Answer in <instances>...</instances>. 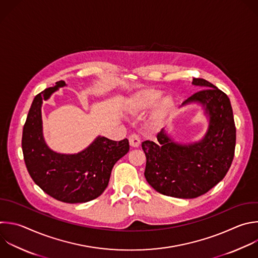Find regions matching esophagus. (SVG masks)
I'll return each instance as SVG.
<instances>
[{"label": "esophagus", "instance_id": "1", "mask_svg": "<svg viewBox=\"0 0 258 258\" xmlns=\"http://www.w3.org/2000/svg\"><path fill=\"white\" fill-rule=\"evenodd\" d=\"M130 145L132 148H139L141 145V140L137 135H132L128 137Z\"/></svg>", "mask_w": 258, "mask_h": 258}]
</instances>
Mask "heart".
Returning a JSON list of instances; mask_svg holds the SVG:
<instances>
[{
	"label": "heart",
	"instance_id": "1",
	"mask_svg": "<svg viewBox=\"0 0 258 258\" xmlns=\"http://www.w3.org/2000/svg\"><path fill=\"white\" fill-rule=\"evenodd\" d=\"M176 106L171 94L161 95L159 90L145 88L135 92L126 101L125 108L131 114H141L153 107L150 115V123L155 127L164 125Z\"/></svg>",
	"mask_w": 258,
	"mask_h": 258
}]
</instances>
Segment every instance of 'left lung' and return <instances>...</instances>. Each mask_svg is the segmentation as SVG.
I'll return each instance as SVG.
<instances>
[{
	"instance_id": "8db88e82",
	"label": "left lung",
	"mask_w": 258,
	"mask_h": 258,
	"mask_svg": "<svg viewBox=\"0 0 258 258\" xmlns=\"http://www.w3.org/2000/svg\"><path fill=\"white\" fill-rule=\"evenodd\" d=\"M192 85L203 90L181 106L202 105L209 121L205 136L198 142L182 144L162 128L157 143L145 141L142 144L147 158L145 177L148 183L164 196L178 199L198 198L217 185L232 164L236 144L229 97L205 79L194 78Z\"/></svg>"
}]
</instances>
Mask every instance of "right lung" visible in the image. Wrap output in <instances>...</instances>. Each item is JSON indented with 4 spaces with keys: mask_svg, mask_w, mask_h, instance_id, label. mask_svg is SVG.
<instances>
[{
    "mask_svg": "<svg viewBox=\"0 0 258 258\" xmlns=\"http://www.w3.org/2000/svg\"><path fill=\"white\" fill-rule=\"evenodd\" d=\"M64 81L37 94L29 109L22 135V151L33 181L51 198L68 203H87L108 185L114 164L130 150L128 140L116 142L98 136L77 154H60L45 143L42 131L43 100L64 87Z\"/></svg>",
    "mask_w": 258,
    "mask_h": 258,
    "instance_id": "obj_1",
    "label": "right lung"
}]
</instances>
